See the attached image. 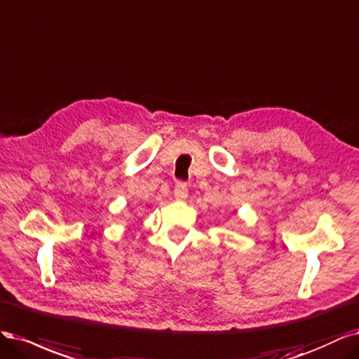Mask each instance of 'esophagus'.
I'll return each mask as SVG.
<instances>
[{
  "label": "esophagus",
  "instance_id": "1",
  "mask_svg": "<svg viewBox=\"0 0 359 359\" xmlns=\"http://www.w3.org/2000/svg\"><path fill=\"white\" fill-rule=\"evenodd\" d=\"M188 198V188L187 184L179 182L175 188V200L176 201H184Z\"/></svg>",
  "mask_w": 359,
  "mask_h": 359
}]
</instances>
